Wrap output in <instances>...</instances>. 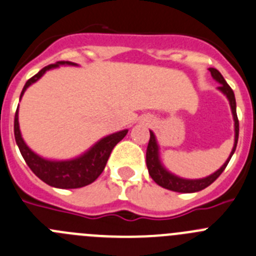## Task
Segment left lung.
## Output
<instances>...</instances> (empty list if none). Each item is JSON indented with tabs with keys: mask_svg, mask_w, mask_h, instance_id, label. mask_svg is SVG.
Returning <instances> with one entry per match:
<instances>
[{
	"mask_svg": "<svg viewBox=\"0 0 256 256\" xmlns=\"http://www.w3.org/2000/svg\"><path fill=\"white\" fill-rule=\"evenodd\" d=\"M210 72H211L212 77L220 82L218 90H221L224 94H226V97L230 101L231 111H232L234 114V121H235V145H234V149L231 152L230 156H228V160L225 162V164L221 166L217 172H214L211 176H206V178L202 179H183L179 178V176H174V174L169 173L166 168L160 164V160H159V154H158V144L156 140H155V135L150 131V139L149 144H148L146 149V166L148 170H149L150 176L152 178L156 184H159L160 187L166 188L169 190H174V192H180V193H193L198 192V190H204L206 187H208L210 184L216 180L221 173L225 170V168L228 166V162H230L231 156L235 152L236 145H238V114H236V101H235V94H234V90H231L230 86L228 84V82L225 80V78L222 77V74L220 73L217 69L210 68Z\"/></svg>",
	"mask_w": 256,
	"mask_h": 256,
	"instance_id": "left-lung-1",
	"label": "left lung"
}]
</instances>
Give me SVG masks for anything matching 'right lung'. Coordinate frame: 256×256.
<instances>
[{
	"mask_svg": "<svg viewBox=\"0 0 256 256\" xmlns=\"http://www.w3.org/2000/svg\"><path fill=\"white\" fill-rule=\"evenodd\" d=\"M60 64H73L70 62H58L56 64H49V66H44L39 73H36L34 77H31L28 82L25 83L22 88V92L20 94V98L25 93L26 88L38 80L42 77V74L46 70L52 68H56ZM18 107L16 110L15 114V122H14V132H15V140L18 144V149H20L21 155L25 159L26 164L28 168L32 170V173L36 176H39L42 182L46 184L52 186L56 188H63V190H68V188H80L84 186L90 184L94 182L96 179L98 178L100 174L104 172V166H106L107 160H108L110 154H111L112 149L117 145V142H120L121 140L125 138L128 134V130L118 131L112 135L106 136L102 140H100L94 146L90 148L86 154L80 155L77 159L73 160H64V162H52L42 159L39 155L35 154L34 152H31L28 149V145L21 138L20 128H18Z\"/></svg>",
	"mask_w": 256,
	"mask_h": 256,
	"instance_id": "add662e5",
	"label": "right lung"
}]
</instances>
